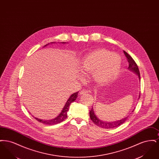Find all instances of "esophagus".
I'll return each mask as SVG.
<instances>
[{"instance_id":"1","label":"esophagus","mask_w":159,"mask_h":159,"mask_svg":"<svg viewBox=\"0 0 159 159\" xmlns=\"http://www.w3.org/2000/svg\"><path fill=\"white\" fill-rule=\"evenodd\" d=\"M89 93V92L86 90H83V91H80V95H85L86 93Z\"/></svg>"}]
</instances>
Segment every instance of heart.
Returning <instances> with one entry per match:
<instances>
[{"instance_id": "1", "label": "heart", "mask_w": 159, "mask_h": 159, "mask_svg": "<svg viewBox=\"0 0 159 159\" xmlns=\"http://www.w3.org/2000/svg\"><path fill=\"white\" fill-rule=\"evenodd\" d=\"M120 56L106 49H98L87 53L79 62L80 70L83 73H92L94 79L99 83L110 82L120 73Z\"/></svg>"}]
</instances>
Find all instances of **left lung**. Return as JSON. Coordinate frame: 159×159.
I'll return each mask as SVG.
<instances>
[{
  "instance_id": "8db88e82",
  "label": "left lung",
  "mask_w": 159,
  "mask_h": 159,
  "mask_svg": "<svg viewBox=\"0 0 159 159\" xmlns=\"http://www.w3.org/2000/svg\"><path fill=\"white\" fill-rule=\"evenodd\" d=\"M123 52L125 53L126 57L127 58L129 63L128 67L129 70L135 73L138 77L139 80H140V73H139V69H138L136 62L126 52L123 51ZM139 98H140V95H139L138 99ZM134 109L132 110V112L134 111ZM89 116H90V118H91L92 121H93V123H94L95 125H97L98 126L101 127L102 128L105 129H111L117 127V126L121 125V124H123V123H125L127 120V119L128 118V116H127V117L122 119L121 120H117V121H111V122L102 121L100 119H99L98 117L97 116V115L95 113V111H94V110L93 108H92L91 111H89Z\"/></svg>"
}]
</instances>
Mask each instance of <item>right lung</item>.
I'll use <instances>...</instances> for the list:
<instances>
[{
	"instance_id": "add662e5",
	"label": "right lung",
	"mask_w": 159,
	"mask_h": 159,
	"mask_svg": "<svg viewBox=\"0 0 159 159\" xmlns=\"http://www.w3.org/2000/svg\"><path fill=\"white\" fill-rule=\"evenodd\" d=\"M55 42H51V43H54ZM61 43H66V42H61ZM49 44H47L44 46L49 45ZM78 93L79 92H75L73 94H71L70 95V97H69V98L68 99V100L67 101L65 106H64V107L62 108V111H61L60 113L58 115V116H57L55 118L52 119H51V120H42V119H38L36 117H34L38 121H40V123H43L45 125H56V124H58V123H60L61 122H62V121H64L67 117V112H68V110H69V107L70 104L74 102L75 101H76V98H77V95H78Z\"/></svg>"
}]
</instances>
